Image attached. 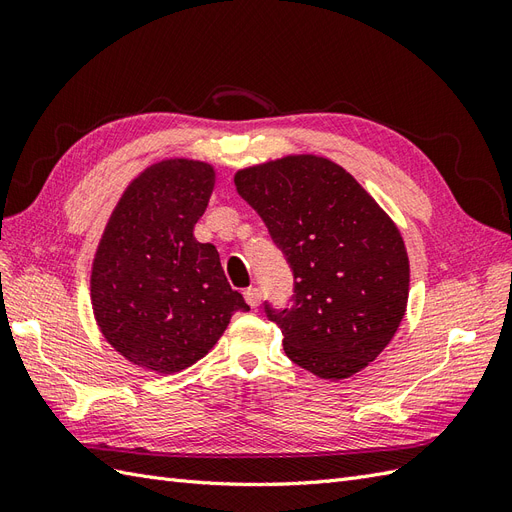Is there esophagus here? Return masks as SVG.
I'll return each instance as SVG.
<instances>
[{"label":"esophagus","instance_id":"obj_1","mask_svg":"<svg viewBox=\"0 0 512 512\" xmlns=\"http://www.w3.org/2000/svg\"><path fill=\"white\" fill-rule=\"evenodd\" d=\"M243 297L247 301V305H250L252 309H256L260 305V299H262V292L258 288H245Z\"/></svg>","mask_w":512,"mask_h":512}]
</instances>
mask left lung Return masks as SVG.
<instances>
[{
  "mask_svg": "<svg viewBox=\"0 0 512 512\" xmlns=\"http://www.w3.org/2000/svg\"><path fill=\"white\" fill-rule=\"evenodd\" d=\"M235 185L294 275L290 307L265 303L288 359L324 380L365 369L408 305L410 262L395 222L348 170L309 153L243 168Z\"/></svg>",
  "mask_w": 512,
  "mask_h": 512,
  "instance_id": "obj_1",
  "label": "left lung"
}]
</instances>
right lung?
I'll list each match as a JSON object with an SVG mask.
<instances>
[{
  "mask_svg": "<svg viewBox=\"0 0 512 512\" xmlns=\"http://www.w3.org/2000/svg\"><path fill=\"white\" fill-rule=\"evenodd\" d=\"M215 185L198 160H162L138 175L108 218L91 267V307L104 339L156 374L194 365L218 344L235 312L220 254L194 239Z\"/></svg>",
  "mask_w": 512,
  "mask_h": 512,
  "instance_id": "obj_1",
  "label": "right lung"
}]
</instances>
